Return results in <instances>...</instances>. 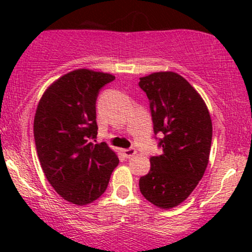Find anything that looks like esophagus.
Returning a JSON list of instances; mask_svg holds the SVG:
<instances>
[{
  "label": "esophagus",
  "mask_w": 252,
  "mask_h": 252,
  "mask_svg": "<svg viewBox=\"0 0 252 252\" xmlns=\"http://www.w3.org/2000/svg\"><path fill=\"white\" fill-rule=\"evenodd\" d=\"M135 154H136L135 149H124L123 150V155L126 157V158H130V157H133Z\"/></svg>",
  "instance_id": "esophagus-1"
}]
</instances>
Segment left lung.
Returning a JSON list of instances; mask_svg holds the SVG:
<instances>
[{
  "label": "left lung",
  "mask_w": 252,
  "mask_h": 252,
  "mask_svg": "<svg viewBox=\"0 0 252 252\" xmlns=\"http://www.w3.org/2000/svg\"><path fill=\"white\" fill-rule=\"evenodd\" d=\"M139 86L150 101L155 134H162L159 156L140 178L145 199L159 208L175 207L188 199L204 175L212 141L210 112L200 94L174 72L140 78Z\"/></svg>",
  "instance_id": "left-lung-1"
}]
</instances>
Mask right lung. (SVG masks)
I'll list each match as a JSON object with an SVG mask.
<instances>
[{"label": "right lung", "instance_id": "right-lung-1", "mask_svg": "<svg viewBox=\"0 0 252 252\" xmlns=\"http://www.w3.org/2000/svg\"><path fill=\"white\" fill-rule=\"evenodd\" d=\"M114 75L77 69L53 81L37 105L34 138L40 164L57 194L74 205H88L107 189L119 159L97 135L96 100Z\"/></svg>", "mask_w": 252, "mask_h": 252}]
</instances>
